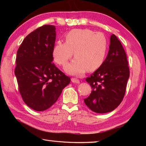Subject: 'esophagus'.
<instances>
[{"instance_id":"esophagus-1","label":"esophagus","mask_w":146,"mask_h":146,"mask_svg":"<svg viewBox=\"0 0 146 146\" xmlns=\"http://www.w3.org/2000/svg\"><path fill=\"white\" fill-rule=\"evenodd\" d=\"M71 82L73 83H76V84H80V80H78V79H76L75 78H71Z\"/></svg>"}]
</instances>
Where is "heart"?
<instances>
[{"mask_svg":"<svg viewBox=\"0 0 146 146\" xmlns=\"http://www.w3.org/2000/svg\"><path fill=\"white\" fill-rule=\"evenodd\" d=\"M66 42H58L54 46V61L64 66L73 55L75 58L65 68L68 74L82 76L86 71L99 68L105 60L107 39L103 33L88 29H72L66 35Z\"/></svg>","mask_w":146,"mask_h":146,"instance_id":"heart-1","label":"heart"}]
</instances>
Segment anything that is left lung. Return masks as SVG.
<instances>
[{
	"label": "left lung",
	"instance_id": "obj_1",
	"mask_svg": "<svg viewBox=\"0 0 146 146\" xmlns=\"http://www.w3.org/2000/svg\"><path fill=\"white\" fill-rule=\"evenodd\" d=\"M127 56L120 41L114 34L110 36L107 57L86 82L92 91L84 101L86 105L97 113L111 112L117 108L124 97L129 77Z\"/></svg>",
	"mask_w": 146,
	"mask_h": 146
}]
</instances>
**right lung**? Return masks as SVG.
Instances as JSON below:
<instances>
[{
  "label": "right lung",
  "mask_w": 146,
  "mask_h": 146,
  "mask_svg": "<svg viewBox=\"0 0 146 146\" xmlns=\"http://www.w3.org/2000/svg\"><path fill=\"white\" fill-rule=\"evenodd\" d=\"M56 28L44 25L24 39L17 53L15 75L24 102L37 111L55 104L71 79L53 63Z\"/></svg>",
  "instance_id": "right-lung-1"
}]
</instances>
